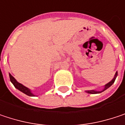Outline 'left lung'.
Instances as JSON below:
<instances>
[{"mask_svg":"<svg viewBox=\"0 0 125 125\" xmlns=\"http://www.w3.org/2000/svg\"><path fill=\"white\" fill-rule=\"evenodd\" d=\"M116 77H117V72L115 73V75H114V78H113L112 80L109 83H108L107 84H106V85L104 86L103 90H101V91H98V90H85V92L87 93H90V94H97V93H102L103 91L106 90V89H108L109 87H111V86L113 84H114V81H115V80H116Z\"/></svg>","mask_w":125,"mask_h":125,"instance_id":"left-lung-1","label":"left lung"}]
</instances>
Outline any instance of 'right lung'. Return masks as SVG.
<instances>
[{
	"mask_svg": "<svg viewBox=\"0 0 125 125\" xmlns=\"http://www.w3.org/2000/svg\"><path fill=\"white\" fill-rule=\"evenodd\" d=\"M9 77H10L11 82L12 83V84L16 89H18L19 90H20L21 92H22L23 93H24V94H26V95H27L29 96H35V95L32 93L30 89H29L28 87H27L26 86L23 85L22 84L19 83V82H17V80L13 77L10 73H9Z\"/></svg>",
	"mask_w": 125,
	"mask_h": 125,
	"instance_id": "add662e5",
	"label": "right lung"
}]
</instances>
